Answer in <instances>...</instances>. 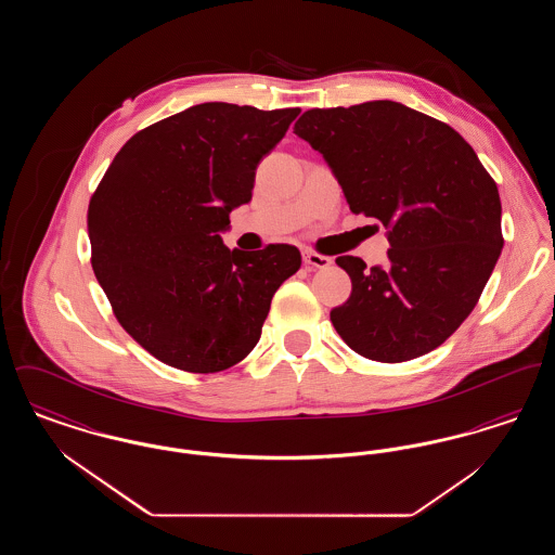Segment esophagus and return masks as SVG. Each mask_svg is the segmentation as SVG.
I'll list each match as a JSON object with an SVG mask.
<instances>
[{"label":"esophagus","mask_w":555,"mask_h":555,"mask_svg":"<svg viewBox=\"0 0 555 555\" xmlns=\"http://www.w3.org/2000/svg\"><path fill=\"white\" fill-rule=\"evenodd\" d=\"M304 264L324 270V268L331 266V258H326V256H322V254H318V251H312V249H306V251H304Z\"/></svg>","instance_id":"esophagus-1"}]
</instances>
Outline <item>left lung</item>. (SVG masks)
Wrapping results in <instances>:
<instances>
[{
    "label": "left lung",
    "mask_w": 555,
    "mask_h": 555,
    "mask_svg": "<svg viewBox=\"0 0 555 555\" xmlns=\"http://www.w3.org/2000/svg\"><path fill=\"white\" fill-rule=\"evenodd\" d=\"M293 132L333 168L349 210L389 229V262L339 256L351 295L331 322L356 353L397 364L446 344L502 254V202L470 143L418 109L378 100L312 107Z\"/></svg>",
    "instance_id": "obj_1"
}]
</instances>
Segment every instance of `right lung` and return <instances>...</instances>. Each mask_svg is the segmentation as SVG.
I'll return each mask as SVG.
<instances>
[{"instance_id": "add662e5", "label": "right lung", "mask_w": 555, "mask_h": 555, "mask_svg": "<svg viewBox=\"0 0 555 555\" xmlns=\"http://www.w3.org/2000/svg\"><path fill=\"white\" fill-rule=\"evenodd\" d=\"M299 112L199 104L134 132L107 166L87 211L91 266L120 326L159 362L235 366L299 270L293 245L231 251L218 235Z\"/></svg>"}]
</instances>
